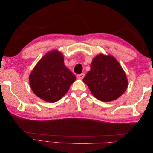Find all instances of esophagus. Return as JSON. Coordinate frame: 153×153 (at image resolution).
Masks as SVG:
<instances>
[{"label":"esophagus","instance_id":"34e87169","mask_svg":"<svg viewBox=\"0 0 153 153\" xmlns=\"http://www.w3.org/2000/svg\"><path fill=\"white\" fill-rule=\"evenodd\" d=\"M84 76H85L84 73H81V74H79V75H77V78H78V79H80V80L83 79Z\"/></svg>","mask_w":153,"mask_h":153}]
</instances>
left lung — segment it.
Listing matches in <instances>:
<instances>
[{
    "instance_id": "obj_1",
    "label": "left lung",
    "mask_w": 153,
    "mask_h": 153,
    "mask_svg": "<svg viewBox=\"0 0 153 153\" xmlns=\"http://www.w3.org/2000/svg\"><path fill=\"white\" fill-rule=\"evenodd\" d=\"M83 81L95 98L110 101L121 96L128 87V79L123 69L112 55L100 54L92 60L91 70Z\"/></svg>"
}]
</instances>
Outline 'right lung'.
I'll list each match as a JSON object with an SVG mask.
<instances>
[{
  "instance_id": "right-lung-1",
  "label": "right lung",
  "mask_w": 153,
  "mask_h": 153,
  "mask_svg": "<svg viewBox=\"0 0 153 153\" xmlns=\"http://www.w3.org/2000/svg\"><path fill=\"white\" fill-rule=\"evenodd\" d=\"M76 76L64 65L63 55L58 50L46 53L29 76L34 93L39 98L54 103L65 95Z\"/></svg>"
}]
</instances>
